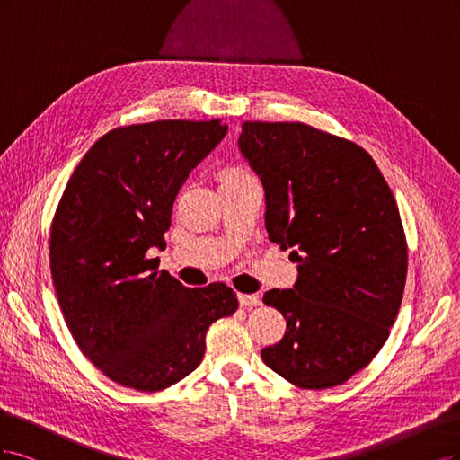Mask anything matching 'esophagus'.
I'll return each instance as SVG.
<instances>
[{
	"label": "esophagus",
	"mask_w": 460,
	"mask_h": 460,
	"mask_svg": "<svg viewBox=\"0 0 460 460\" xmlns=\"http://www.w3.org/2000/svg\"><path fill=\"white\" fill-rule=\"evenodd\" d=\"M239 304L243 307H252V305H260L261 298L258 294H239Z\"/></svg>",
	"instance_id": "esophagus-1"
}]
</instances>
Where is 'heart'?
I'll use <instances>...</instances> for the list:
<instances>
[{"label":"heart","instance_id":"1","mask_svg":"<svg viewBox=\"0 0 460 460\" xmlns=\"http://www.w3.org/2000/svg\"><path fill=\"white\" fill-rule=\"evenodd\" d=\"M248 181H256V180L243 168H229L221 173V185H241Z\"/></svg>","mask_w":460,"mask_h":460}]
</instances>
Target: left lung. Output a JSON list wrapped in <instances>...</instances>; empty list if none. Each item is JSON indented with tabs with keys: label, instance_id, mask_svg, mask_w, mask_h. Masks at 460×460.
<instances>
[{
	"label": "left lung",
	"instance_id": "1",
	"mask_svg": "<svg viewBox=\"0 0 460 460\" xmlns=\"http://www.w3.org/2000/svg\"><path fill=\"white\" fill-rule=\"evenodd\" d=\"M239 151L263 185L270 241L298 263L292 288L263 294L287 332L261 359L305 390L344 384L386 342L403 298L392 190L359 145L300 122H244Z\"/></svg>",
	"mask_w": 460,
	"mask_h": 460
}]
</instances>
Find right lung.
<instances>
[{
    "instance_id": "1",
    "label": "right lung",
    "mask_w": 460,
    "mask_h": 460,
    "mask_svg": "<svg viewBox=\"0 0 460 460\" xmlns=\"http://www.w3.org/2000/svg\"><path fill=\"white\" fill-rule=\"evenodd\" d=\"M219 120H160L102 136L70 175L51 226V277L68 329L101 373L158 392L195 370L206 332L233 315V288H187L164 250L181 185L226 137Z\"/></svg>"
}]
</instances>
